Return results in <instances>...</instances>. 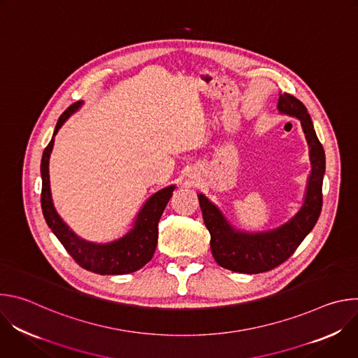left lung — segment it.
<instances>
[{
  "instance_id": "1",
  "label": "left lung",
  "mask_w": 358,
  "mask_h": 358,
  "mask_svg": "<svg viewBox=\"0 0 358 358\" xmlns=\"http://www.w3.org/2000/svg\"><path fill=\"white\" fill-rule=\"evenodd\" d=\"M278 110L300 120L309 144L312 173L306 187L304 201L300 210L283 225L264 232H243L235 229L217 206L198 194L203 224L211 235V252L217 264L239 273L268 272L286 259L297 249L301 241L316 225L323 206V177L326 156L319 141L308 109L299 99L289 93H280Z\"/></svg>"
}]
</instances>
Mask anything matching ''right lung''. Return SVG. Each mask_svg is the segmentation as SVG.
Returning <instances> with one entry per match:
<instances>
[{
    "mask_svg": "<svg viewBox=\"0 0 358 358\" xmlns=\"http://www.w3.org/2000/svg\"><path fill=\"white\" fill-rule=\"evenodd\" d=\"M82 106V101H76L69 106L59 117L52 140L45 147L41 162L42 192L41 207L43 218L64 245L66 252L75 262L83 269L99 275H126L141 269L151 261L155 255L159 239V221L169 199L173 196L176 185H169L156 194H152L136 217L133 228L122 238L108 242L96 243L79 238L58 215L49 187V157L54 148V138L68 117Z\"/></svg>",
    "mask_w": 358,
    "mask_h": 358,
    "instance_id": "obj_1",
    "label": "right lung"
}]
</instances>
